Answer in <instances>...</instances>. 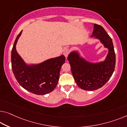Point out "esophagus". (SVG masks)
<instances>
[{
	"label": "esophagus",
	"mask_w": 127,
	"mask_h": 127,
	"mask_svg": "<svg viewBox=\"0 0 127 127\" xmlns=\"http://www.w3.org/2000/svg\"><path fill=\"white\" fill-rule=\"evenodd\" d=\"M69 54V49L68 48H66L65 50H64V52H63V55L64 56H65V58H67L68 55V54Z\"/></svg>",
	"instance_id": "1"
}]
</instances>
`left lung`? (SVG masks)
Returning a JSON list of instances; mask_svg holds the SVG:
<instances>
[{
  "label": "left lung",
  "instance_id": "8db88e82",
  "mask_svg": "<svg viewBox=\"0 0 127 127\" xmlns=\"http://www.w3.org/2000/svg\"><path fill=\"white\" fill-rule=\"evenodd\" d=\"M91 37L99 39L104 47L108 49L103 62L91 63L81 57L77 51L71 52L67 58L76 83L86 91H94L102 87L112 76L116 63L112 39L104 28L95 24Z\"/></svg>",
  "mask_w": 127,
  "mask_h": 127
}]
</instances>
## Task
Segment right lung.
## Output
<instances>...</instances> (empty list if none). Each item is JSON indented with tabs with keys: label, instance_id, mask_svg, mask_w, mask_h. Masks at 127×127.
<instances>
[{
	"label": "right lung",
	"instance_id": "obj_1",
	"mask_svg": "<svg viewBox=\"0 0 127 127\" xmlns=\"http://www.w3.org/2000/svg\"><path fill=\"white\" fill-rule=\"evenodd\" d=\"M22 31L16 37L11 52L12 69L15 78L23 88L31 93L43 95L51 92L57 86L64 55L49 59L37 64H26L16 50Z\"/></svg>",
	"mask_w": 127,
	"mask_h": 127
}]
</instances>
